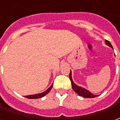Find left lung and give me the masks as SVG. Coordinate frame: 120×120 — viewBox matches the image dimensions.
Segmentation results:
<instances>
[{
    "label": "left lung",
    "instance_id": "obj_1",
    "mask_svg": "<svg viewBox=\"0 0 120 120\" xmlns=\"http://www.w3.org/2000/svg\"><path fill=\"white\" fill-rule=\"evenodd\" d=\"M105 44L107 45H109V47H111L112 48V46L111 45V42L108 41V40H105ZM69 78H70L71 82V85H72V88L74 90V91L76 93H77L78 95L80 96H82L83 98H95L96 96H98V95H94V94H93L92 93L89 92L88 90H87L86 89L83 88V87H79V86H76L75 83L73 82V79H72V77H71V71H70V73H69Z\"/></svg>",
    "mask_w": 120,
    "mask_h": 120
}]
</instances>
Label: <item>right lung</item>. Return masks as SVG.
Wrapping results in <instances>:
<instances>
[{
    "label": "right lung",
    "mask_w": 120,
    "mask_h": 120,
    "mask_svg": "<svg viewBox=\"0 0 120 120\" xmlns=\"http://www.w3.org/2000/svg\"><path fill=\"white\" fill-rule=\"evenodd\" d=\"M52 86H53V83H52L51 86H50L49 88H48L47 90L43 92L42 93H39V94H33V95H28V96H25V97L27 98H29V99H37V98H40L44 96L45 95H46L47 93H49L51 89H52Z\"/></svg>",
    "instance_id": "1"
}]
</instances>
